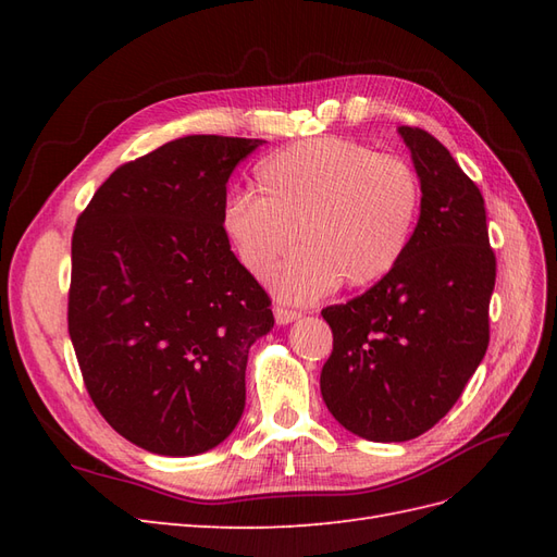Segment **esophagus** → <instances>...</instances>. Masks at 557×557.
<instances>
[{
  "instance_id": "esophagus-1",
  "label": "esophagus",
  "mask_w": 557,
  "mask_h": 557,
  "mask_svg": "<svg viewBox=\"0 0 557 557\" xmlns=\"http://www.w3.org/2000/svg\"><path fill=\"white\" fill-rule=\"evenodd\" d=\"M301 313L295 311V309H285V307H274V318L278 325H288L293 323V320H297Z\"/></svg>"
}]
</instances>
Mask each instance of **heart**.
<instances>
[{"mask_svg":"<svg viewBox=\"0 0 557 557\" xmlns=\"http://www.w3.org/2000/svg\"><path fill=\"white\" fill-rule=\"evenodd\" d=\"M258 195L232 190L223 230L252 276L283 262L274 290L283 299L311 301L336 285L364 288L385 278L407 256L416 234L423 188L413 166L379 156L344 137L297 141L262 160Z\"/></svg>","mask_w":557,"mask_h":557,"instance_id":"obj_1","label":"heart"}]
</instances>
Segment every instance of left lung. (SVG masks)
I'll return each mask as SVG.
<instances>
[{"label": "left lung", "instance_id": "obj_1", "mask_svg": "<svg viewBox=\"0 0 557 557\" xmlns=\"http://www.w3.org/2000/svg\"><path fill=\"white\" fill-rule=\"evenodd\" d=\"M399 134L423 188L411 246L367 293L323 309L334 344L320 393L369 442H409L440 423L491 342L497 262L483 195L430 132Z\"/></svg>", "mask_w": 557, "mask_h": 557}]
</instances>
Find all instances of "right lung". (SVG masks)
<instances>
[{
    "instance_id": "right-lung-1",
    "label": "right lung",
    "mask_w": 557,
    "mask_h": 557,
    "mask_svg": "<svg viewBox=\"0 0 557 557\" xmlns=\"http://www.w3.org/2000/svg\"><path fill=\"white\" fill-rule=\"evenodd\" d=\"M262 141L193 134L125 162L72 237L66 323L107 423L158 455H197L237 428L272 299L230 250V174Z\"/></svg>"
}]
</instances>
